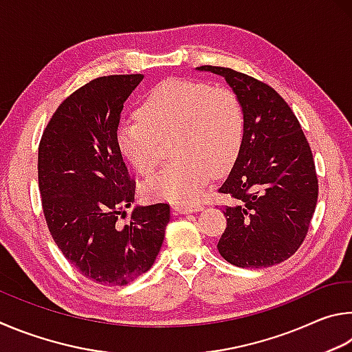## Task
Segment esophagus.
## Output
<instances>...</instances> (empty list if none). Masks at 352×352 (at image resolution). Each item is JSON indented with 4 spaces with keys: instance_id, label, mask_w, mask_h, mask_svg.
<instances>
[{
    "instance_id": "34e87169",
    "label": "esophagus",
    "mask_w": 352,
    "mask_h": 352,
    "mask_svg": "<svg viewBox=\"0 0 352 352\" xmlns=\"http://www.w3.org/2000/svg\"><path fill=\"white\" fill-rule=\"evenodd\" d=\"M173 208H175V212H177V213L187 214V213L202 210V206L201 204H196V206H175Z\"/></svg>"
}]
</instances>
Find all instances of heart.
<instances>
[{
	"label": "heart",
	"mask_w": 352,
	"mask_h": 352,
	"mask_svg": "<svg viewBox=\"0 0 352 352\" xmlns=\"http://www.w3.org/2000/svg\"><path fill=\"white\" fill-rule=\"evenodd\" d=\"M139 119L122 122L117 142L123 156L148 176L164 159L162 142L173 139L175 159L146 181L148 199L195 204L212 173H223L236 159L244 134V114L229 88L193 80L159 83L138 109Z\"/></svg>",
	"instance_id": "b5f03b06"
}]
</instances>
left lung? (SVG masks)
<instances>
[{
  "label": "left lung",
  "instance_id": "8db88e82",
  "mask_svg": "<svg viewBox=\"0 0 352 352\" xmlns=\"http://www.w3.org/2000/svg\"><path fill=\"white\" fill-rule=\"evenodd\" d=\"M224 77L241 103L244 134L238 157L218 192L229 195L227 227L218 243L238 267H270L305 241L318 198L311 146L278 92L230 67L199 66Z\"/></svg>",
  "mask_w": 352,
  "mask_h": 352
}]
</instances>
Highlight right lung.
<instances>
[{"instance_id":"1","label":"right lung","mask_w":352,"mask_h":352,"mask_svg":"<svg viewBox=\"0 0 352 352\" xmlns=\"http://www.w3.org/2000/svg\"><path fill=\"white\" fill-rule=\"evenodd\" d=\"M144 76L91 80L65 98L43 131L38 187L55 244L86 278L125 286L153 266L170 221L168 204L134 207L135 182L123 162L117 128L129 94Z\"/></svg>"}]
</instances>
